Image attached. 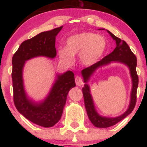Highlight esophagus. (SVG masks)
Wrapping results in <instances>:
<instances>
[{
    "instance_id": "1",
    "label": "esophagus",
    "mask_w": 147,
    "mask_h": 147,
    "mask_svg": "<svg viewBox=\"0 0 147 147\" xmlns=\"http://www.w3.org/2000/svg\"><path fill=\"white\" fill-rule=\"evenodd\" d=\"M75 82H76V85H77L78 86H81L82 85H83V84H84L83 80H82V77H81V76H76Z\"/></svg>"
}]
</instances>
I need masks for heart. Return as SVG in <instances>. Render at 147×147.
Returning a JSON list of instances; mask_svg holds the SVG:
<instances>
[{"label": "heart", "mask_w": 147, "mask_h": 147, "mask_svg": "<svg viewBox=\"0 0 147 147\" xmlns=\"http://www.w3.org/2000/svg\"><path fill=\"white\" fill-rule=\"evenodd\" d=\"M107 42L104 37L92 32H82L70 36L66 40V47L60 48L58 53L66 63L71 61L73 56L80 54V60L85 65H92L105 52Z\"/></svg>", "instance_id": "1"}]
</instances>
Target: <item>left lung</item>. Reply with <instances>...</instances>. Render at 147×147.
<instances>
[{
	"label": "left lung",
	"instance_id": "1",
	"mask_svg": "<svg viewBox=\"0 0 147 147\" xmlns=\"http://www.w3.org/2000/svg\"><path fill=\"white\" fill-rule=\"evenodd\" d=\"M108 33L110 36L116 41V47L114 51L110 53L109 55H106L103 59L97 63L85 68L82 71V74L83 76L84 82L87 83L89 80L90 76L94 74L96 69L98 67L106 65L107 64L111 63V61H118L125 64L129 67L130 76L132 81V88L131 92V96H130V102L129 107L128 110L124 112L123 114L116 118H106L100 116L96 111L94 108L93 100H92V95L90 94V90L89 86L87 84L84 85V87L82 88L83 92L84 104L87 111L88 118L92 124L96 127L98 128H107L115 125L120 120L126 118L128 114L132 112L136 105V92L138 85V77L136 73V57L132 51L130 50L129 46L123 40H121L120 38L116 37L111 32L108 31Z\"/></svg>",
	"mask_w": 147,
	"mask_h": 147
}]
</instances>
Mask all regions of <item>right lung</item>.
I'll list each match as a JSON object with an SVG mask.
<instances>
[{
  "label": "right lung",
  "mask_w": 147,
  "mask_h": 147,
  "mask_svg": "<svg viewBox=\"0 0 147 147\" xmlns=\"http://www.w3.org/2000/svg\"><path fill=\"white\" fill-rule=\"evenodd\" d=\"M62 27L63 26L42 32L23 41L12 59V80L15 107L27 119L43 127H52L61 118L68 92L76 86L74 74L71 71H67L57 75V79L45 100L41 103H35L26 95L23 86V68L25 61L31 58L38 56L55 57V37Z\"/></svg>",
  "instance_id": "right-lung-1"
}]
</instances>
